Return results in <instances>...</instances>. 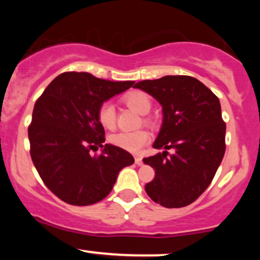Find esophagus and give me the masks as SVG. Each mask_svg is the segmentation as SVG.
Listing matches in <instances>:
<instances>
[{
    "label": "esophagus",
    "mask_w": 260,
    "mask_h": 260,
    "mask_svg": "<svg viewBox=\"0 0 260 260\" xmlns=\"http://www.w3.org/2000/svg\"><path fill=\"white\" fill-rule=\"evenodd\" d=\"M134 161H136V164L138 166H140L143 164V160H142V157H139V156H136V159H134Z\"/></svg>",
    "instance_id": "obj_1"
}]
</instances>
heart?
Listing matches in <instances>:
<instances>
[{"label":"heart","mask_w":260,"mask_h":260,"mask_svg":"<svg viewBox=\"0 0 260 260\" xmlns=\"http://www.w3.org/2000/svg\"><path fill=\"white\" fill-rule=\"evenodd\" d=\"M128 106L136 110L137 112L145 115L150 111L151 101L145 92L133 91L124 98ZM98 120L99 123L106 129H113L116 126L115 106L111 101L103 103L98 110ZM150 139V136L145 129L133 131V132H117L110 136L109 142L116 147L124 149L131 153H137L144 147Z\"/></svg>","instance_id":"1"}]
</instances>
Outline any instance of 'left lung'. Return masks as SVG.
Returning a JSON list of instances; mask_svg holds the SVG:
<instances>
[{
    "mask_svg": "<svg viewBox=\"0 0 260 260\" xmlns=\"http://www.w3.org/2000/svg\"><path fill=\"white\" fill-rule=\"evenodd\" d=\"M134 88L148 92L162 107V124L153 144L162 151L143 159L155 170L145 192L165 208L189 205L211 183L225 154L220 101L189 76L142 80ZM170 148L174 150L171 155Z\"/></svg>",
    "mask_w": 260,
    "mask_h": 260,
    "instance_id": "8db88e82",
    "label": "left lung"
}]
</instances>
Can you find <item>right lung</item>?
Returning a JSON list of instances; mask_svg holds the SVG:
<instances>
[{
	"mask_svg": "<svg viewBox=\"0 0 260 260\" xmlns=\"http://www.w3.org/2000/svg\"><path fill=\"white\" fill-rule=\"evenodd\" d=\"M133 84V80L111 82L86 72H66L37 100L28 128L31 160L61 201L79 207L103 201L118 172L134 162L124 149L104 144L105 131L98 120L101 104ZM99 147V157L88 154Z\"/></svg>",
	"mask_w": 260,
	"mask_h": 260,
	"instance_id": "obj_1",
	"label": "right lung"
}]
</instances>
